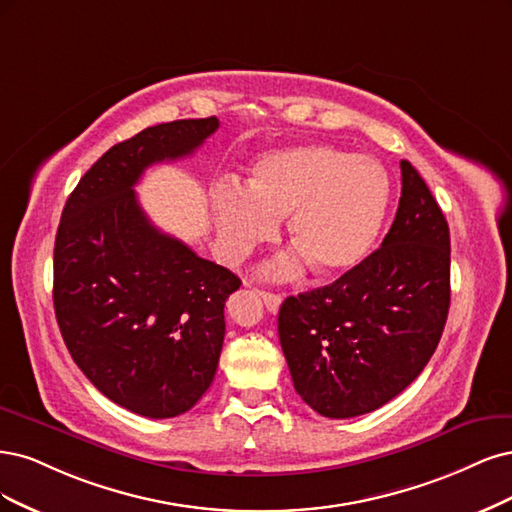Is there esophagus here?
<instances>
[{"instance_id":"esophagus-1","label":"esophagus","mask_w":512,"mask_h":512,"mask_svg":"<svg viewBox=\"0 0 512 512\" xmlns=\"http://www.w3.org/2000/svg\"><path fill=\"white\" fill-rule=\"evenodd\" d=\"M259 295H261L263 304H266V308H268L270 312H278V308H280V302H283V298H280L278 293H270V291H259Z\"/></svg>"}]
</instances>
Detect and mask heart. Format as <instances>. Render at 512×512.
I'll list each match as a JSON object with an SVG mask.
<instances>
[{
	"label": "heart",
	"instance_id": "b5f03b06",
	"mask_svg": "<svg viewBox=\"0 0 512 512\" xmlns=\"http://www.w3.org/2000/svg\"><path fill=\"white\" fill-rule=\"evenodd\" d=\"M389 200V176L376 159L302 144L261 155L246 187H214L212 214L219 246L229 257L274 240L278 219L289 214V238L300 253L274 272L295 274L312 263L319 276L332 278L355 270L372 253Z\"/></svg>",
	"mask_w": 512,
	"mask_h": 512
}]
</instances>
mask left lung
<instances>
[{
	"label": "left lung",
	"mask_w": 512,
	"mask_h": 512,
	"mask_svg": "<svg viewBox=\"0 0 512 512\" xmlns=\"http://www.w3.org/2000/svg\"><path fill=\"white\" fill-rule=\"evenodd\" d=\"M381 249L332 285L289 295L278 338L293 387L319 415L359 417L402 393L434 355L451 304L449 223L408 161Z\"/></svg>",
	"instance_id": "8db88e82"
}]
</instances>
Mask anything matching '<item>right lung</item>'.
Returning a JSON list of instances; mask_svg holds the SVG:
<instances>
[{"mask_svg":"<svg viewBox=\"0 0 512 512\" xmlns=\"http://www.w3.org/2000/svg\"><path fill=\"white\" fill-rule=\"evenodd\" d=\"M219 119L146 127L80 178L55 238V315L65 346L108 400L170 419L208 391L225 338V300L242 283L157 229L134 187L153 163L193 155Z\"/></svg>","mask_w":512,"mask_h":512,"instance_id":"right-lung-1","label":"right lung"}]
</instances>
